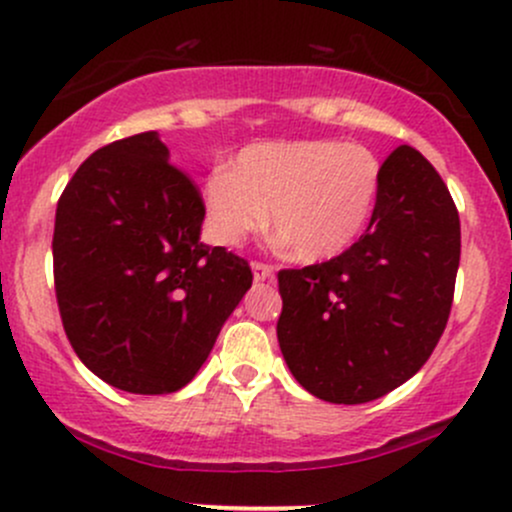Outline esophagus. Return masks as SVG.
Masks as SVG:
<instances>
[{"label":"esophagus","mask_w":512,"mask_h":512,"mask_svg":"<svg viewBox=\"0 0 512 512\" xmlns=\"http://www.w3.org/2000/svg\"><path fill=\"white\" fill-rule=\"evenodd\" d=\"M252 274H255V282H265V279L274 277V267L267 265V262L255 260L252 262Z\"/></svg>","instance_id":"obj_1"}]
</instances>
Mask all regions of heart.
<instances>
[{"mask_svg":"<svg viewBox=\"0 0 512 512\" xmlns=\"http://www.w3.org/2000/svg\"><path fill=\"white\" fill-rule=\"evenodd\" d=\"M381 160L359 143L282 140L240 150L233 167H216L204 201L211 238L240 245L272 218V228L303 262L345 252L372 221L381 192Z\"/></svg>","mask_w":512,"mask_h":512,"instance_id":"heart-1","label":"heart"}]
</instances>
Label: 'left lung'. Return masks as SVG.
<instances>
[{
  "instance_id": "left-lung-1",
  "label": "left lung",
  "mask_w": 512,
  "mask_h": 512,
  "mask_svg": "<svg viewBox=\"0 0 512 512\" xmlns=\"http://www.w3.org/2000/svg\"><path fill=\"white\" fill-rule=\"evenodd\" d=\"M367 230L338 257L277 274V338L320 401L367 403L428 362L452 311L462 230L447 184L411 145L381 165Z\"/></svg>"
}]
</instances>
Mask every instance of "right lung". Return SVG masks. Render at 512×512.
Returning <instances> with one entry per match:
<instances>
[{"mask_svg":"<svg viewBox=\"0 0 512 512\" xmlns=\"http://www.w3.org/2000/svg\"><path fill=\"white\" fill-rule=\"evenodd\" d=\"M155 131L114 140L72 174L53 230L67 340L99 379L172 393L209 357L252 286L247 260L199 243L204 199Z\"/></svg>","mask_w":512,"mask_h":512,"instance_id":"obj_1","label":"right lung"}]
</instances>
